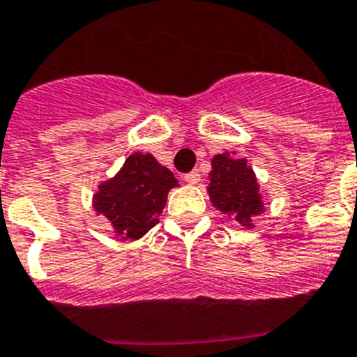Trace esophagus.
I'll list each match as a JSON object with an SVG mask.
<instances>
[{
  "label": "esophagus",
  "mask_w": 357,
  "mask_h": 357,
  "mask_svg": "<svg viewBox=\"0 0 357 357\" xmlns=\"http://www.w3.org/2000/svg\"><path fill=\"white\" fill-rule=\"evenodd\" d=\"M184 181L188 182V184H197V182L200 181V173H198V169H193V172L185 173Z\"/></svg>",
  "instance_id": "34e87169"
}]
</instances>
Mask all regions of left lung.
<instances>
[{
    "mask_svg": "<svg viewBox=\"0 0 357 357\" xmlns=\"http://www.w3.org/2000/svg\"><path fill=\"white\" fill-rule=\"evenodd\" d=\"M211 184L207 188L211 202L222 213L230 214L239 225H252V220L263 213L259 185L247 160L220 153L213 159Z\"/></svg>",
    "mask_w": 357,
    "mask_h": 357,
    "instance_id": "obj_1",
    "label": "left lung"
}]
</instances>
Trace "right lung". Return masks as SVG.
Here are the masks:
<instances>
[{
	"label": "right lung",
	"instance_id": "1",
	"mask_svg": "<svg viewBox=\"0 0 357 357\" xmlns=\"http://www.w3.org/2000/svg\"><path fill=\"white\" fill-rule=\"evenodd\" d=\"M176 178L150 153H134L121 172L100 185L94 209L123 238L139 239L159 223L168 191Z\"/></svg>",
	"mask_w": 357,
	"mask_h": 357
}]
</instances>
